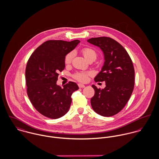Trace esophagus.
Listing matches in <instances>:
<instances>
[{
	"label": "esophagus",
	"instance_id": "esophagus-1",
	"mask_svg": "<svg viewBox=\"0 0 159 159\" xmlns=\"http://www.w3.org/2000/svg\"><path fill=\"white\" fill-rule=\"evenodd\" d=\"M78 87H79L80 88H85V86H84V84H78Z\"/></svg>",
	"mask_w": 159,
	"mask_h": 159
}]
</instances>
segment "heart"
Instances as JSON below:
<instances>
[{
  "instance_id": "heart-1",
  "label": "heart",
  "mask_w": 159,
  "mask_h": 159,
  "mask_svg": "<svg viewBox=\"0 0 159 159\" xmlns=\"http://www.w3.org/2000/svg\"><path fill=\"white\" fill-rule=\"evenodd\" d=\"M82 54L84 58L88 61H95L97 58V54L95 50L90 48H84L81 51ZM73 57V52H70L68 53L64 59V62L66 64H70L71 62ZM90 72H78L73 75V78L80 82H86L88 80L89 76L91 75Z\"/></svg>"
}]
</instances>
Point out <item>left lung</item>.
Returning <instances> with one entry per match:
<instances>
[{
	"label": "left lung",
	"instance_id": "8db88e82",
	"mask_svg": "<svg viewBox=\"0 0 159 159\" xmlns=\"http://www.w3.org/2000/svg\"><path fill=\"white\" fill-rule=\"evenodd\" d=\"M88 42L98 46L105 56L104 65L94 80L105 81L106 87L100 89L92 86L95 93L91 98V106L101 116H112L124 108L132 93L135 84L133 62L125 48L111 38H92Z\"/></svg>",
	"mask_w": 159,
	"mask_h": 159
}]
</instances>
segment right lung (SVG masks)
<instances>
[{"label": "right lung", "mask_w": 159, "mask_h": 159, "mask_svg": "<svg viewBox=\"0 0 159 159\" xmlns=\"http://www.w3.org/2000/svg\"><path fill=\"white\" fill-rule=\"evenodd\" d=\"M80 42L48 40L39 46L29 57L25 68L27 93L34 108L42 115L58 119L67 113L71 95L78 85L69 81L64 88L57 85L59 71L65 68L64 59Z\"/></svg>", "instance_id": "obj_1"}]
</instances>
